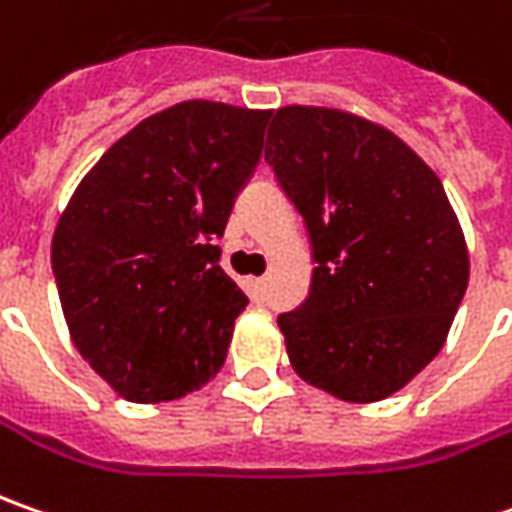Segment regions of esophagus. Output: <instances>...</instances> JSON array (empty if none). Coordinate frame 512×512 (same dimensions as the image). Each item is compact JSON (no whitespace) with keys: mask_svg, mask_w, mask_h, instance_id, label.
I'll use <instances>...</instances> for the list:
<instances>
[{"mask_svg":"<svg viewBox=\"0 0 512 512\" xmlns=\"http://www.w3.org/2000/svg\"><path fill=\"white\" fill-rule=\"evenodd\" d=\"M249 294H252L255 303H263V300H266V280H263V277L249 280Z\"/></svg>","mask_w":512,"mask_h":512,"instance_id":"34e87169","label":"esophagus"}]
</instances>
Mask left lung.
<instances>
[{"mask_svg":"<svg viewBox=\"0 0 512 512\" xmlns=\"http://www.w3.org/2000/svg\"><path fill=\"white\" fill-rule=\"evenodd\" d=\"M266 164L314 260L309 297L277 317L294 371L345 402L391 397L439 354L465 297L445 186L394 133L326 107L277 110Z\"/></svg>","mask_w":512,"mask_h":512,"instance_id":"8db88e82","label":"left lung"}]
</instances>
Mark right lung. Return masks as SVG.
Returning a JSON list of instances; mask_svg holds the SVG:
<instances>
[{
    "label": "right lung",
    "mask_w": 512,
    "mask_h": 512,
    "mask_svg": "<svg viewBox=\"0 0 512 512\" xmlns=\"http://www.w3.org/2000/svg\"><path fill=\"white\" fill-rule=\"evenodd\" d=\"M269 115L175 104L115 141L67 203L53 235L64 320L121 397L167 402L221 371L249 297L221 269L218 240Z\"/></svg>",
    "instance_id": "right-lung-1"
}]
</instances>
